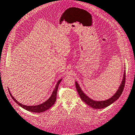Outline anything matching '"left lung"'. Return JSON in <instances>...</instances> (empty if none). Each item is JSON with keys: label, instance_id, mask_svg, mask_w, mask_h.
Wrapping results in <instances>:
<instances>
[{"label": "left lung", "instance_id": "obj_1", "mask_svg": "<svg viewBox=\"0 0 135 135\" xmlns=\"http://www.w3.org/2000/svg\"><path fill=\"white\" fill-rule=\"evenodd\" d=\"M125 74L126 73L125 71L122 83H121L119 87V89H118V91H117V92H116L115 94L114 95H113V97H112L108 99L107 100H105V101H94L93 99H91V98H89L88 96H86V95L83 92V91L81 90V89L80 87V86H79L77 82H75V86L79 95H80L81 98V99L83 100L84 102H85L86 104L88 105H89V107H92V108H94V109H102V108H105L109 106V105H111L113 102H114L115 101H117L119 98L120 97V96L121 95V94H122V92L123 91L124 87H125V80H126Z\"/></svg>", "mask_w": 135, "mask_h": 135}]
</instances>
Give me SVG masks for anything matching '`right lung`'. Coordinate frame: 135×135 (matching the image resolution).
<instances>
[{
	"mask_svg": "<svg viewBox=\"0 0 135 135\" xmlns=\"http://www.w3.org/2000/svg\"><path fill=\"white\" fill-rule=\"evenodd\" d=\"M61 80L62 79H61V80H60L59 81H58L57 85L55 86L54 91L52 93V95H51V97H50V98L47 99L46 102L43 103V104L38 105H36V106H27V105H24L22 104H20V103H19L17 101H16L15 98L12 96V95L11 94V93H10L9 90V92L10 96H11V97L12 98V99L14 100V101L16 102L18 105H20L21 107H22L26 110H28V111L35 112V113H40V112L46 111V110L50 109V108L54 104V103L55 101H56V98H57V89H58V88H59V84L60 83V82L61 81Z\"/></svg>",
	"mask_w": 135,
	"mask_h": 135,
	"instance_id": "1",
	"label": "right lung"
}]
</instances>
